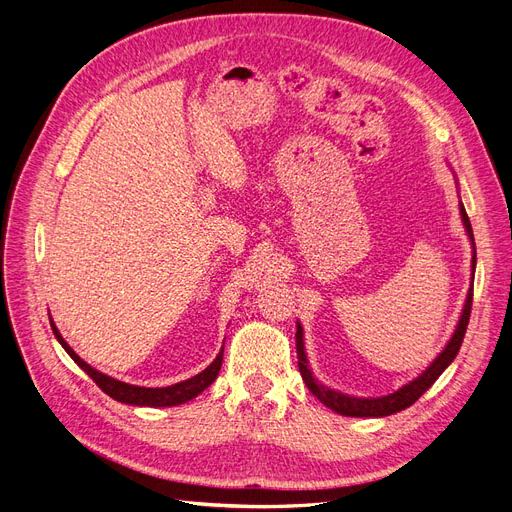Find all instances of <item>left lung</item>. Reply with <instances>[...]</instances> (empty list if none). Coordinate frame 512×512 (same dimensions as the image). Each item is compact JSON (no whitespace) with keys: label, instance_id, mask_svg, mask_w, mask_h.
<instances>
[{"label":"left lung","instance_id":"1","mask_svg":"<svg viewBox=\"0 0 512 512\" xmlns=\"http://www.w3.org/2000/svg\"><path fill=\"white\" fill-rule=\"evenodd\" d=\"M459 210H461V219H464V225H466V232H468V236L474 244L472 225H470V219H468L464 204H459ZM474 268H476V246L472 251V274H474ZM470 310H472V287L468 291L466 306H464V312H461V319L457 323L455 334L449 340V344L444 346V351L434 359V364L427 368L421 376H417L415 381H410L408 385H404L402 389H398L395 393L385 395V398H351V395H344V393H338L334 389H327V387L319 385L315 378H312V372L308 370V361H306V353H304V334H302V325L298 323V332H295V342H298V344H295V346H298L300 374L304 378L306 387L310 389V393L315 395L317 400H321L327 408L340 412V415H344V417H387V415H393V412H400V410L415 404L421 398V395L436 383V378L444 370H447V366L459 353L461 342H464L468 321H470Z\"/></svg>","mask_w":512,"mask_h":512}]
</instances>
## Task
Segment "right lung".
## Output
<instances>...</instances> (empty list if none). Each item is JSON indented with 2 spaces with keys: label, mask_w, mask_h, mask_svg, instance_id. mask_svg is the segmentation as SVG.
<instances>
[{
  "label": "right lung",
  "mask_w": 512,
  "mask_h": 512,
  "mask_svg": "<svg viewBox=\"0 0 512 512\" xmlns=\"http://www.w3.org/2000/svg\"><path fill=\"white\" fill-rule=\"evenodd\" d=\"M51 327H53V334L55 338L61 342V346L65 351H68V355L76 361V364L85 370L95 385L100 387L104 393H108L112 400L117 402H123V404H134V406H176V404H185L189 400H193L195 395H200L206 387H210L214 383V378H217L219 370H221V364H223V351L217 355V359L212 361V364L200 372L195 374L193 378H187V381L183 383H176V385H170V387H138V385H127L123 381H117V378H110L102 372H97L95 368H91L87 361H82L72 349L70 344L65 342L59 334V329L55 327V323L51 321Z\"/></svg>",
  "instance_id": "obj_1"
}]
</instances>
